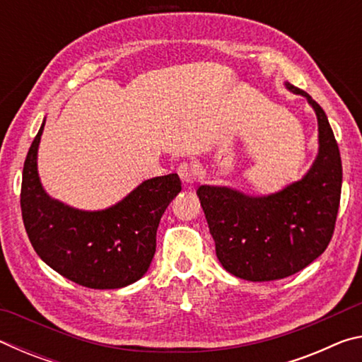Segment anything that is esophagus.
I'll use <instances>...</instances> for the list:
<instances>
[{
  "mask_svg": "<svg viewBox=\"0 0 362 362\" xmlns=\"http://www.w3.org/2000/svg\"><path fill=\"white\" fill-rule=\"evenodd\" d=\"M198 173L199 169L193 161H183L179 164V168H177V174H179L180 179L187 183L194 182L196 177H198Z\"/></svg>",
  "mask_w": 362,
  "mask_h": 362,
  "instance_id": "obj_1",
  "label": "esophagus"
}]
</instances>
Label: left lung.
<instances>
[{
  "mask_svg": "<svg viewBox=\"0 0 362 362\" xmlns=\"http://www.w3.org/2000/svg\"><path fill=\"white\" fill-rule=\"evenodd\" d=\"M320 124V153L302 180L267 198L230 188H198L222 267L247 281L291 276L317 259L332 240L341 193V159L327 116L305 90Z\"/></svg>",
  "mask_w": 362,
  "mask_h": 362,
  "instance_id": "1",
  "label": "left lung"
}]
</instances>
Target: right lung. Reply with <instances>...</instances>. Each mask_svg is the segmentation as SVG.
Listing matches in <instances>:
<instances>
[{
  "mask_svg": "<svg viewBox=\"0 0 362 362\" xmlns=\"http://www.w3.org/2000/svg\"><path fill=\"white\" fill-rule=\"evenodd\" d=\"M36 134L22 173L23 225L42 262L66 279L90 289H119L146 273L156 250V230L182 189L177 174L145 180L113 207L76 211L49 198L36 173Z\"/></svg>",
  "mask_w": 362,
  "mask_h": 362,
  "instance_id": "add662e5",
  "label": "right lung"
}]
</instances>
